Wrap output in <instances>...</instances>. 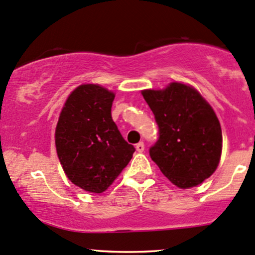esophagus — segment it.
I'll return each instance as SVG.
<instances>
[{
	"label": "esophagus",
	"mask_w": 255,
	"mask_h": 255,
	"mask_svg": "<svg viewBox=\"0 0 255 255\" xmlns=\"http://www.w3.org/2000/svg\"><path fill=\"white\" fill-rule=\"evenodd\" d=\"M135 148H136V151L137 152H143L145 151V145H143V142H139V143H136L135 145Z\"/></svg>",
	"instance_id": "1"
}]
</instances>
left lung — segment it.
<instances>
[{
	"instance_id": "left-lung-1",
	"label": "left lung",
	"mask_w": 255,
	"mask_h": 255,
	"mask_svg": "<svg viewBox=\"0 0 255 255\" xmlns=\"http://www.w3.org/2000/svg\"><path fill=\"white\" fill-rule=\"evenodd\" d=\"M141 94L159 127L149 155L164 176L180 189L209 178L222 152V130L210 104L196 89L177 82Z\"/></svg>"
}]
</instances>
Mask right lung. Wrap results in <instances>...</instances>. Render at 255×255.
<instances>
[{"label":"right lung","instance_id":"right-lung-1","mask_svg":"<svg viewBox=\"0 0 255 255\" xmlns=\"http://www.w3.org/2000/svg\"><path fill=\"white\" fill-rule=\"evenodd\" d=\"M115 95L97 84L79 85L67 97L56 128L63 170L85 191H106L135 152L112 119Z\"/></svg>","mask_w":255,"mask_h":255}]
</instances>
